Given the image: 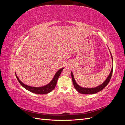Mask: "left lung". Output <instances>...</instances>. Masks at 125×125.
I'll use <instances>...</instances> for the list:
<instances>
[{"instance_id":"left-lung-1","label":"left lung","mask_w":125,"mask_h":125,"mask_svg":"<svg viewBox=\"0 0 125 125\" xmlns=\"http://www.w3.org/2000/svg\"><path fill=\"white\" fill-rule=\"evenodd\" d=\"M111 57H112V61L113 62V57H112V55L111 53ZM113 67L112 68V70H111L110 74H109L107 78L106 79V80L100 85L98 86L97 87H95V88H82V87L79 86L77 83V82H75V81L74 80V77H73V73L71 72L72 80H73V84L74 88L76 89V90L78 92H79L80 93H81V94H95V93L99 92L101 91V90H103L105 88V87L108 84V83H109V81H110L111 77H112V73H113Z\"/></svg>"}]
</instances>
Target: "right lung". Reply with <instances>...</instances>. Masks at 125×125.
I'll return each instance as SVG.
<instances>
[{"instance_id": "obj_1", "label": "right lung", "mask_w": 125, "mask_h": 125, "mask_svg": "<svg viewBox=\"0 0 125 125\" xmlns=\"http://www.w3.org/2000/svg\"><path fill=\"white\" fill-rule=\"evenodd\" d=\"M63 68H62L60 69L57 72L55 75H54V77L52 79V80L51 81L50 83H48V84L42 87H32L31 86L26 85L24 84L23 83H22L19 80V78L18 77V76L16 74V75L18 81L19 82L20 84L25 89L29 91L30 92L35 93V94H47L48 93L51 92L52 90H53L55 89L56 85L57 84V80H58V79L60 76V74H61L62 71L63 69Z\"/></svg>"}]
</instances>
